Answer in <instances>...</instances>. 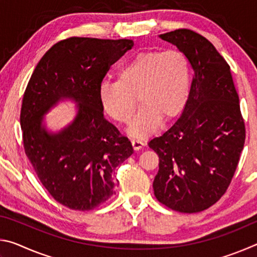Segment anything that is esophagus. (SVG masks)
Masks as SVG:
<instances>
[{"label": "esophagus", "mask_w": 257, "mask_h": 257, "mask_svg": "<svg viewBox=\"0 0 257 257\" xmlns=\"http://www.w3.org/2000/svg\"><path fill=\"white\" fill-rule=\"evenodd\" d=\"M132 144H133V147H134V150L135 151H139L142 149L143 146L145 145V143L142 141V139H138V138H135V139H133L132 141Z\"/></svg>", "instance_id": "obj_1"}]
</instances>
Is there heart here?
<instances>
[{
    "instance_id": "obj_1",
    "label": "heart",
    "mask_w": 257,
    "mask_h": 257,
    "mask_svg": "<svg viewBox=\"0 0 257 257\" xmlns=\"http://www.w3.org/2000/svg\"><path fill=\"white\" fill-rule=\"evenodd\" d=\"M190 66L182 52L142 51L116 70V81H103L98 99L103 112L119 122H128L133 136H146L161 119L170 120L184 110L189 95ZM137 96L135 97L134 95Z\"/></svg>"
}]
</instances>
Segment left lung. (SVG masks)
Wrapping results in <instances>:
<instances>
[{
	"label": "left lung",
	"instance_id": "1",
	"mask_svg": "<svg viewBox=\"0 0 257 257\" xmlns=\"http://www.w3.org/2000/svg\"><path fill=\"white\" fill-rule=\"evenodd\" d=\"M194 70L180 118L149 146L159 155L156 199L171 210L196 213L215 204L236 172L246 138L230 66L210 41L190 29L160 35Z\"/></svg>",
	"mask_w": 257,
	"mask_h": 257
}]
</instances>
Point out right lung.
<instances>
[{
	"label": "right lung",
	"instance_id": "add662e5",
	"mask_svg": "<svg viewBox=\"0 0 257 257\" xmlns=\"http://www.w3.org/2000/svg\"><path fill=\"white\" fill-rule=\"evenodd\" d=\"M133 40L70 37L43 55L26 87L20 112L25 153L42 185L70 210L89 211L105 203L118 180L114 172L134 153L129 139L104 118L98 89ZM78 104L75 120L56 134L42 115L61 99Z\"/></svg>",
	"mask_w": 257,
	"mask_h": 257
}]
</instances>
